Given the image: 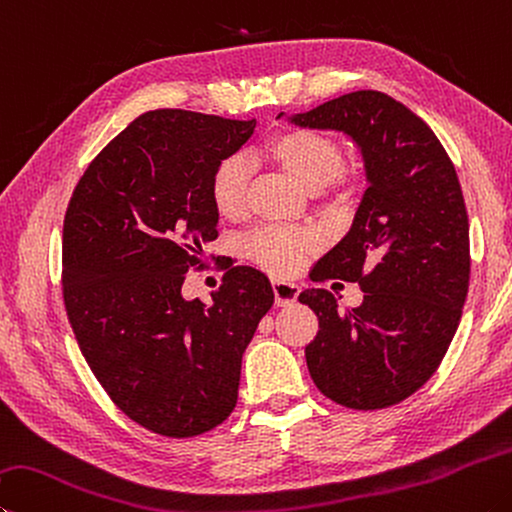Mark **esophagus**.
<instances>
[{
  "mask_svg": "<svg viewBox=\"0 0 512 512\" xmlns=\"http://www.w3.org/2000/svg\"><path fill=\"white\" fill-rule=\"evenodd\" d=\"M273 293L277 306H291L297 300V295H300V286L293 282L273 280Z\"/></svg>",
  "mask_w": 512,
  "mask_h": 512,
  "instance_id": "obj_1",
  "label": "esophagus"
}]
</instances>
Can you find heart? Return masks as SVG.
I'll return each instance as SVG.
<instances>
[{
  "label": "heart",
  "instance_id": "1",
  "mask_svg": "<svg viewBox=\"0 0 512 512\" xmlns=\"http://www.w3.org/2000/svg\"><path fill=\"white\" fill-rule=\"evenodd\" d=\"M264 154L288 172L309 192H318L324 185L342 181L340 145L331 136L311 132V129H291L277 134L266 143ZM248 170L239 156L224 159L210 179V197L219 215L228 219L239 217L246 210ZM315 246V237L309 230L266 226L246 239V255L255 264L273 275H293Z\"/></svg>",
  "mask_w": 512,
  "mask_h": 512
}]
</instances>
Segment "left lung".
<instances>
[{"mask_svg":"<svg viewBox=\"0 0 512 512\" xmlns=\"http://www.w3.org/2000/svg\"><path fill=\"white\" fill-rule=\"evenodd\" d=\"M288 123L347 134L367 176L349 232L311 271L315 282H358L365 297L340 311L327 288L300 293L320 322L306 365L320 392L351 410L396 405L441 365L468 295L457 170L432 129L380 91H353Z\"/></svg>","mask_w":512,"mask_h":512,"instance_id":"1","label":"left lung"}]
</instances>
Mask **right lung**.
I'll use <instances>...</instances> for the list:
<instances>
[{"label": "right lung", "instance_id": "1", "mask_svg": "<svg viewBox=\"0 0 512 512\" xmlns=\"http://www.w3.org/2000/svg\"><path fill=\"white\" fill-rule=\"evenodd\" d=\"M253 129L255 118L147 111L89 163L64 215L62 293L82 356L120 410L172 439L235 410L241 356L273 306L250 266L230 268L210 304L181 293L219 235L212 172Z\"/></svg>", "mask_w": 512, "mask_h": 512}]
</instances>
